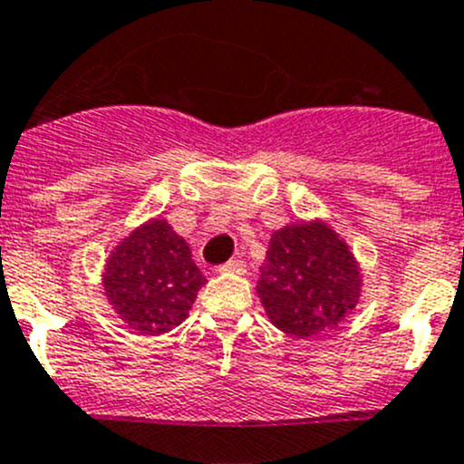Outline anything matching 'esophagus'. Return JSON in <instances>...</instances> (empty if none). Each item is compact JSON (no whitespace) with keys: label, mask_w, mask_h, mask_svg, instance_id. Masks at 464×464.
I'll use <instances>...</instances> for the list:
<instances>
[{"label":"esophagus","mask_w":464,"mask_h":464,"mask_svg":"<svg viewBox=\"0 0 464 464\" xmlns=\"http://www.w3.org/2000/svg\"><path fill=\"white\" fill-rule=\"evenodd\" d=\"M246 265L245 260H228L219 266V274H245Z\"/></svg>","instance_id":"34e87169"}]
</instances>
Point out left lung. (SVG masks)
<instances>
[{
  "mask_svg": "<svg viewBox=\"0 0 464 464\" xmlns=\"http://www.w3.org/2000/svg\"><path fill=\"white\" fill-rule=\"evenodd\" d=\"M362 276L348 245L323 222L289 224L271 236L258 296L278 330L312 339L348 316Z\"/></svg>",
  "mask_w": 464,
  "mask_h": 464,
  "instance_id": "left-lung-1",
  "label": "left lung"
}]
</instances>
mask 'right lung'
Returning <instances> with one entry per match:
<instances>
[{"mask_svg":"<svg viewBox=\"0 0 464 464\" xmlns=\"http://www.w3.org/2000/svg\"><path fill=\"white\" fill-rule=\"evenodd\" d=\"M204 283L190 246L166 219H152L130 233L111 251L102 276L116 314L145 336L179 325Z\"/></svg>","mask_w":464,"mask_h":464,"instance_id":"right-lung-1","label":"right lung"}]
</instances>
